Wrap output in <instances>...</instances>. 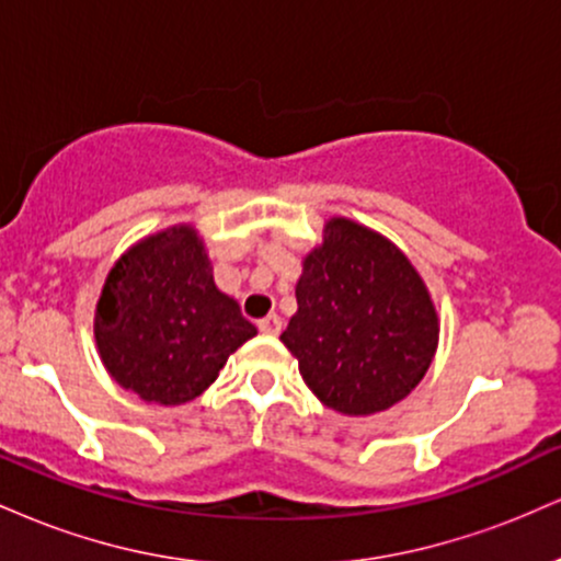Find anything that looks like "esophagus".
I'll return each instance as SVG.
<instances>
[{"mask_svg":"<svg viewBox=\"0 0 561 561\" xmlns=\"http://www.w3.org/2000/svg\"><path fill=\"white\" fill-rule=\"evenodd\" d=\"M259 330L263 334H279L282 332V319L276 317V313H268V317H263L259 321Z\"/></svg>","mask_w":561,"mask_h":561,"instance_id":"esophagus-1","label":"esophagus"}]
</instances>
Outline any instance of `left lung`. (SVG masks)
<instances>
[{"mask_svg": "<svg viewBox=\"0 0 561 561\" xmlns=\"http://www.w3.org/2000/svg\"><path fill=\"white\" fill-rule=\"evenodd\" d=\"M298 311L282 343L330 409L366 416L403 401L437 351V311L422 276L388 237L334 216L302 259Z\"/></svg>", "mask_w": 561, "mask_h": 561, "instance_id": "left-lung-1", "label": "left lung"}]
</instances>
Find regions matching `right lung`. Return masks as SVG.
Instances as JSON below:
<instances>
[{
	"mask_svg": "<svg viewBox=\"0 0 561 561\" xmlns=\"http://www.w3.org/2000/svg\"><path fill=\"white\" fill-rule=\"evenodd\" d=\"M255 334L237 300L216 287L190 224L131 244L107 274L94 311L105 369L121 388L160 405L197 398Z\"/></svg>",
	"mask_w": 561,
	"mask_h": 561,
	"instance_id": "1",
	"label": "right lung"
}]
</instances>
